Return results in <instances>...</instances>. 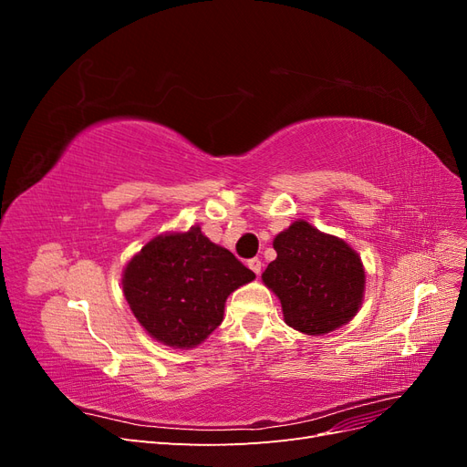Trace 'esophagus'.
<instances>
[{
	"instance_id": "esophagus-1",
	"label": "esophagus",
	"mask_w": 467,
	"mask_h": 467,
	"mask_svg": "<svg viewBox=\"0 0 467 467\" xmlns=\"http://www.w3.org/2000/svg\"><path fill=\"white\" fill-rule=\"evenodd\" d=\"M247 266H249V268H251V271H253V273H255L257 276L261 275V268H263V263H261L259 259H249V261H247Z\"/></svg>"
}]
</instances>
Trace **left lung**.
Masks as SVG:
<instances>
[{"label": "left lung", "mask_w": 467, "mask_h": 467, "mask_svg": "<svg viewBox=\"0 0 467 467\" xmlns=\"http://www.w3.org/2000/svg\"><path fill=\"white\" fill-rule=\"evenodd\" d=\"M273 247L276 259L261 278L276 294L292 329L317 337L358 314L366 273L360 255L345 239L296 220L275 237Z\"/></svg>", "instance_id": "1"}]
</instances>
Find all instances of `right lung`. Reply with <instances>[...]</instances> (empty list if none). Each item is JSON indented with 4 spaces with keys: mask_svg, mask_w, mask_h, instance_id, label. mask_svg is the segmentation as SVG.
<instances>
[{
    "mask_svg": "<svg viewBox=\"0 0 467 467\" xmlns=\"http://www.w3.org/2000/svg\"><path fill=\"white\" fill-rule=\"evenodd\" d=\"M255 278L234 253L192 225L165 232L140 249L122 271V292L134 317L155 341L194 348L223 319L228 296Z\"/></svg>",
    "mask_w": 467,
    "mask_h": 467,
    "instance_id": "1",
    "label": "right lung"
}]
</instances>
